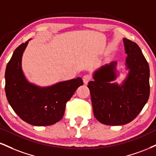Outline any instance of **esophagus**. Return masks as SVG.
I'll use <instances>...</instances> for the list:
<instances>
[{
    "instance_id": "obj_1",
    "label": "esophagus",
    "mask_w": 156,
    "mask_h": 156,
    "mask_svg": "<svg viewBox=\"0 0 156 156\" xmlns=\"http://www.w3.org/2000/svg\"><path fill=\"white\" fill-rule=\"evenodd\" d=\"M91 80V76H90V75H88V74L85 75V76L83 77V80L84 84H87Z\"/></svg>"
}]
</instances>
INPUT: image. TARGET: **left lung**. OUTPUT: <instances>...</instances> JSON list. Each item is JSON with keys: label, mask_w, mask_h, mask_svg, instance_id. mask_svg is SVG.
Wrapping results in <instances>:
<instances>
[{"label": "left lung", "mask_w": 156, "mask_h": 156, "mask_svg": "<svg viewBox=\"0 0 156 156\" xmlns=\"http://www.w3.org/2000/svg\"><path fill=\"white\" fill-rule=\"evenodd\" d=\"M126 66L129 73L121 85L111 83L117 78L116 62L101 67L88 85L95 118L105 125H124L142 111L150 96V68L136 43L123 38Z\"/></svg>", "instance_id": "left-lung-1"}]
</instances>
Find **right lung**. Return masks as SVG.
Wrapping results in <instances>:
<instances>
[{"mask_svg": "<svg viewBox=\"0 0 156 156\" xmlns=\"http://www.w3.org/2000/svg\"><path fill=\"white\" fill-rule=\"evenodd\" d=\"M15 49L5 73V91L14 111L26 123L37 126L53 125L62 119L67 101L83 84L80 78L47 87L29 83L22 69V54L28 41Z\"/></svg>", "mask_w": 156, "mask_h": 156, "instance_id": "obj_1", "label": "right lung"}]
</instances>
